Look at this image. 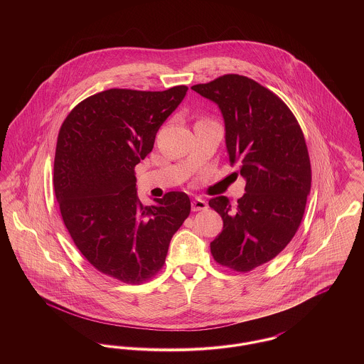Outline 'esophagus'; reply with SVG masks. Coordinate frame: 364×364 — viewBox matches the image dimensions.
Here are the masks:
<instances>
[{"instance_id": "esophagus-1", "label": "esophagus", "mask_w": 364, "mask_h": 364, "mask_svg": "<svg viewBox=\"0 0 364 364\" xmlns=\"http://www.w3.org/2000/svg\"><path fill=\"white\" fill-rule=\"evenodd\" d=\"M191 208L192 211H200V210H206L208 208V203L200 199V198H195L192 202H191Z\"/></svg>"}]
</instances>
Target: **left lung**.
Returning <instances> with one entry per match:
<instances>
[{"label":"left lung","mask_w":364,"mask_h":364,"mask_svg":"<svg viewBox=\"0 0 364 364\" xmlns=\"http://www.w3.org/2000/svg\"><path fill=\"white\" fill-rule=\"evenodd\" d=\"M191 88L218 105L229 162L245 178L236 206L226 196L208 200L224 221L210 250L220 264L245 273L277 257L301 223L311 188L304 135L289 107L252 79L224 75Z\"/></svg>","instance_id":"8db88e82"}]
</instances>
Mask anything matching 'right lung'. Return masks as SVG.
Segmentation results:
<instances>
[{
    "label": "right lung",
    "instance_id": "right-lung-1",
    "mask_svg": "<svg viewBox=\"0 0 364 364\" xmlns=\"http://www.w3.org/2000/svg\"><path fill=\"white\" fill-rule=\"evenodd\" d=\"M187 86L165 91L110 88L72 109L54 156V193L79 251L97 270L141 284L164 266L169 242L190 215V198L172 191L143 206L135 166L181 104Z\"/></svg>",
    "mask_w": 364,
    "mask_h": 364
}]
</instances>
